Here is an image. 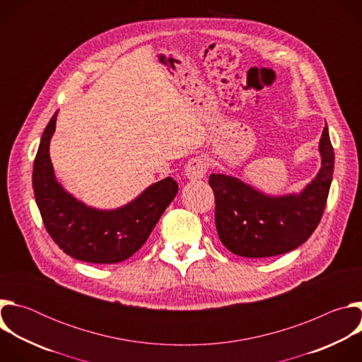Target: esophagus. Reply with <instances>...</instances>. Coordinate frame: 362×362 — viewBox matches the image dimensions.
<instances>
[{"label":"esophagus","mask_w":362,"mask_h":362,"mask_svg":"<svg viewBox=\"0 0 362 362\" xmlns=\"http://www.w3.org/2000/svg\"><path fill=\"white\" fill-rule=\"evenodd\" d=\"M209 165L206 162V159H203L202 156L193 158L187 162L186 168H185V176L189 180H197V179H203L206 172H208Z\"/></svg>","instance_id":"34e87169"}]
</instances>
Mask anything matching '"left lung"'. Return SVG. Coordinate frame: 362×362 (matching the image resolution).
<instances>
[{
  "label": "left lung",
  "mask_w": 362,
  "mask_h": 362,
  "mask_svg": "<svg viewBox=\"0 0 362 362\" xmlns=\"http://www.w3.org/2000/svg\"><path fill=\"white\" fill-rule=\"evenodd\" d=\"M321 169L299 193L272 196L225 173H212L215 222L221 242L235 255L268 257L300 246L317 229L331 187L334 148L328 127L320 140Z\"/></svg>",
  "instance_id": "obj_1"
}]
</instances>
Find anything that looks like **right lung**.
I'll list each match as a JSON object with an SVG mask.
<instances>
[{
  "label": "right lung",
  "instance_id": "1",
  "mask_svg": "<svg viewBox=\"0 0 362 362\" xmlns=\"http://www.w3.org/2000/svg\"><path fill=\"white\" fill-rule=\"evenodd\" d=\"M57 112L40 140L33 169V189L48 235L67 255L90 264H117L136 253L177 193L172 177L150 185L117 209L87 206L56 179L49 160V141L56 132Z\"/></svg>",
  "mask_w": 362,
  "mask_h": 362
}]
</instances>
